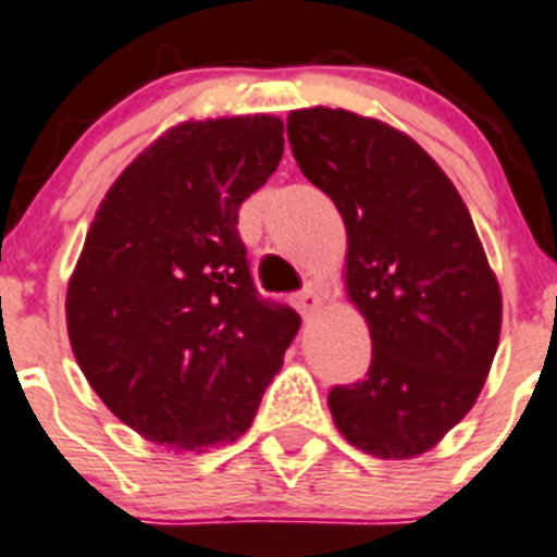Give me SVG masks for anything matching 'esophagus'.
<instances>
[{"instance_id": "34e87169", "label": "esophagus", "mask_w": 557, "mask_h": 557, "mask_svg": "<svg viewBox=\"0 0 557 557\" xmlns=\"http://www.w3.org/2000/svg\"><path fill=\"white\" fill-rule=\"evenodd\" d=\"M322 304H325V298H322V293L317 287H309L300 295H295V309H298L304 317L317 314V311L322 309Z\"/></svg>"}]
</instances>
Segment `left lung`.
Instances as JSON below:
<instances>
[{
	"instance_id": "obj_1",
	"label": "left lung",
	"mask_w": 557,
	"mask_h": 557,
	"mask_svg": "<svg viewBox=\"0 0 557 557\" xmlns=\"http://www.w3.org/2000/svg\"><path fill=\"white\" fill-rule=\"evenodd\" d=\"M293 156L347 230L344 287L369 325L363 383L333 388V423L377 459L434 448L479 399L503 295L457 185L416 139L347 109H295Z\"/></svg>"
}]
</instances>
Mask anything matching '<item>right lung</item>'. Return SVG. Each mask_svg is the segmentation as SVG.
I'll return each instance as SVG.
<instances>
[{
    "instance_id": "obj_1",
    "label": "right lung",
    "mask_w": 557,
    "mask_h": 557,
    "mask_svg": "<svg viewBox=\"0 0 557 557\" xmlns=\"http://www.w3.org/2000/svg\"><path fill=\"white\" fill-rule=\"evenodd\" d=\"M273 114L183 120L95 210L65 317L87 383L145 441L202 454L248 432L300 327L257 298L237 210L275 172Z\"/></svg>"
}]
</instances>
